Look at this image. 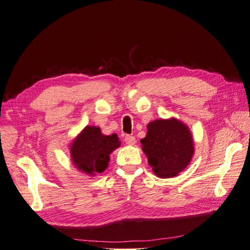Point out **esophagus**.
Returning <instances> with one entry per match:
<instances>
[{"label":"esophagus","instance_id":"1","mask_svg":"<svg viewBox=\"0 0 250 250\" xmlns=\"http://www.w3.org/2000/svg\"><path fill=\"white\" fill-rule=\"evenodd\" d=\"M124 141L127 145H134L135 144V138L132 137V135H126Z\"/></svg>","mask_w":250,"mask_h":250}]
</instances>
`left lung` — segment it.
Returning a JSON list of instances; mask_svg holds the SVG:
<instances>
[{"label": "left lung", "mask_w": 250, "mask_h": 250, "mask_svg": "<svg viewBox=\"0 0 250 250\" xmlns=\"http://www.w3.org/2000/svg\"><path fill=\"white\" fill-rule=\"evenodd\" d=\"M147 128V135L141 144L155 175L161 178L176 176L191 162L194 153L188 127L176 119H170L153 121Z\"/></svg>", "instance_id": "1"}]
</instances>
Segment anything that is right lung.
I'll list each match as a JSON object with an SVG mask.
<instances>
[{
  "label": "right lung",
  "mask_w": 250,
  "mask_h": 250,
  "mask_svg": "<svg viewBox=\"0 0 250 250\" xmlns=\"http://www.w3.org/2000/svg\"><path fill=\"white\" fill-rule=\"evenodd\" d=\"M120 146L118 135H104L99 127L86 126L71 147V156L76 168L94 175L107 168L109 154Z\"/></svg>",
  "instance_id": "add662e5"
}]
</instances>
